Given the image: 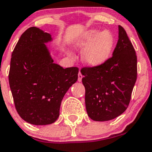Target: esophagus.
Masks as SVG:
<instances>
[{
  "label": "esophagus",
  "mask_w": 152,
  "mask_h": 152,
  "mask_svg": "<svg viewBox=\"0 0 152 152\" xmlns=\"http://www.w3.org/2000/svg\"><path fill=\"white\" fill-rule=\"evenodd\" d=\"M82 78H83L82 74H81L80 72H79V73H78V81H79V82H81V81H82Z\"/></svg>",
  "instance_id": "esophagus-1"
}]
</instances>
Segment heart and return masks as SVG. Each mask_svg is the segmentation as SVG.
<instances>
[{
    "mask_svg": "<svg viewBox=\"0 0 152 152\" xmlns=\"http://www.w3.org/2000/svg\"><path fill=\"white\" fill-rule=\"evenodd\" d=\"M115 45V38L108 30L100 31L90 29L80 34L72 42V47L83 49L82 58L86 64L97 67L104 64L110 57Z\"/></svg>",
    "mask_w": 152,
    "mask_h": 152,
    "instance_id": "heart-1",
    "label": "heart"
}]
</instances>
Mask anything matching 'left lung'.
<instances>
[{
	"instance_id": "left-lung-1",
	"label": "left lung",
	"mask_w": 152,
	"mask_h": 152,
	"mask_svg": "<svg viewBox=\"0 0 152 152\" xmlns=\"http://www.w3.org/2000/svg\"><path fill=\"white\" fill-rule=\"evenodd\" d=\"M80 72L90 118L110 121L126 110L137 79V56L121 26H118V40L112 57L99 66L83 68Z\"/></svg>"
}]
</instances>
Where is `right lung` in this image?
Returning <instances> with one entry per match:
<instances>
[{
    "label": "right lung",
    "instance_id": "1",
    "mask_svg": "<svg viewBox=\"0 0 152 152\" xmlns=\"http://www.w3.org/2000/svg\"><path fill=\"white\" fill-rule=\"evenodd\" d=\"M53 40L50 34L29 28L11 58L9 81L15 107L24 121L34 125L50 124L58 119L64 96L77 80L78 68L64 69L53 62L46 45Z\"/></svg>",
    "mask_w": 152,
    "mask_h": 152
}]
</instances>
